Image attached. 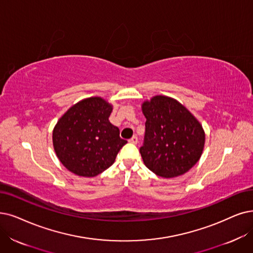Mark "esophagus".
<instances>
[{
  "mask_svg": "<svg viewBox=\"0 0 253 253\" xmlns=\"http://www.w3.org/2000/svg\"><path fill=\"white\" fill-rule=\"evenodd\" d=\"M128 142H129V143H132V144H136V143L138 142V138H137V136H133L132 138H130V139L128 140Z\"/></svg>",
  "mask_w": 253,
  "mask_h": 253,
  "instance_id": "1",
  "label": "esophagus"
}]
</instances>
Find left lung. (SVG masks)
I'll return each mask as SVG.
<instances>
[{
  "mask_svg": "<svg viewBox=\"0 0 253 253\" xmlns=\"http://www.w3.org/2000/svg\"><path fill=\"white\" fill-rule=\"evenodd\" d=\"M146 118L140 154L145 166L162 177L186 173L203 154V126L175 99L157 95L142 105Z\"/></svg>",
  "mask_w": 253,
  "mask_h": 253,
  "instance_id": "1",
  "label": "left lung"
}]
</instances>
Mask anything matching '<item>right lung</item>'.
Listing matches in <instances>:
<instances>
[{
    "mask_svg": "<svg viewBox=\"0 0 253 253\" xmlns=\"http://www.w3.org/2000/svg\"><path fill=\"white\" fill-rule=\"evenodd\" d=\"M112 106L100 97L81 100L68 109L53 130V144L60 162L70 172L92 177L114 163L127 141L109 121Z\"/></svg>",
    "mask_w": 253,
    "mask_h": 253,
    "instance_id": "right-lung-1",
    "label": "right lung"
}]
</instances>
